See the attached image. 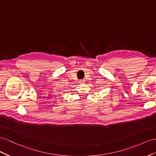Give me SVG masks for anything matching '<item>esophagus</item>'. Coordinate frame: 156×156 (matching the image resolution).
Masks as SVG:
<instances>
[{
	"label": "esophagus",
	"mask_w": 156,
	"mask_h": 156,
	"mask_svg": "<svg viewBox=\"0 0 156 156\" xmlns=\"http://www.w3.org/2000/svg\"><path fill=\"white\" fill-rule=\"evenodd\" d=\"M80 83H85V82H84L83 80H80Z\"/></svg>",
	"instance_id": "34e87169"
}]
</instances>
